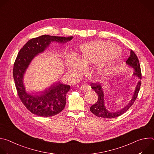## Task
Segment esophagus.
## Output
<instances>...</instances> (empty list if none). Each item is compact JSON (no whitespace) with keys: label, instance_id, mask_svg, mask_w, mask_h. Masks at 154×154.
I'll use <instances>...</instances> for the list:
<instances>
[{"label":"esophagus","instance_id":"34e87169","mask_svg":"<svg viewBox=\"0 0 154 154\" xmlns=\"http://www.w3.org/2000/svg\"><path fill=\"white\" fill-rule=\"evenodd\" d=\"M80 89L83 91V92H86L87 91H89L90 90L91 88V86L89 85H82L80 87Z\"/></svg>","mask_w":154,"mask_h":154}]
</instances>
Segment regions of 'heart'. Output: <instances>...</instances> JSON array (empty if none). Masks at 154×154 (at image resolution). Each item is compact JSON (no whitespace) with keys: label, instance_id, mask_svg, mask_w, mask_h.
I'll list each match as a JSON object with an SVG mask.
<instances>
[{"label":"heart","instance_id":"b5f03b06","mask_svg":"<svg viewBox=\"0 0 154 154\" xmlns=\"http://www.w3.org/2000/svg\"><path fill=\"white\" fill-rule=\"evenodd\" d=\"M118 49L115 44L109 42L97 41L83 44L80 48V58L70 56L67 60L68 67L71 72L77 73L83 69V64L88 66L97 62L96 74L99 77H103L110 72L118 57V53L114 52Z\"/></svg>","mask_w":154,"mask_h":154}]
</instances>
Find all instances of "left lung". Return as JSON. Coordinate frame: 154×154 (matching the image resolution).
Instances as JSON below:
<instances>
[{"mask_svg":"<svg viewBox=\"0 0 154 154\" xmlns=\"http://www.w3.org/2000/svg\"><path fill=\"white\" fill-rule=\"evenodd\" d=\"M126 63L129 66H130L131 68H133L134 69L135 72L134 73V75L135 76L138 77L140 79H141V71L140 62L137 55L135 54V52L132 50L130 51V57L128 58L127 60L126 61ZM141 84V82L138 81V84L136 86L134 94L132 97V99H131L129 103L124 108L116 112H110V111L107 110L105 106L104 100H103L104 94H103V91L102 89L101 85L99 84L98 83H91V88L93 89L95 91V92L97 94L98 99H97V101L90 107L91 112H92L94 115H96L99 118H108V119L115 118L122 115L125 112H127L135 102V100L137 98V96L140 89Z\"/></svg>","mask_w":154,"mask_h":154,"instance_id":"obj_1","label":"left lung"}]
</instances>
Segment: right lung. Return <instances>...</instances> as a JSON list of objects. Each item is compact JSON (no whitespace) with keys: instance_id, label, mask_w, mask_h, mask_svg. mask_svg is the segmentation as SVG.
<instances>
[{"instance_id":"obj_1","label":"right lung","mask_w":154,"mask_h":154,"mask_svg":"<svg viewBox=\"0 0 154 154\" xmlns=\"http://www.w3.org/2000/svg\"><path fill=\"white\" fill-rule=\"evenodd\" d=\"M72 36L42 35L30 39L22 48L16 58L13 66V78L18 96L32 113L39 116L51 117L61 112L66 105L67 93L71 86L58 82L39 96L31 95L26 92L23 77L32 59L42 52L52 41L64 43L72 39Z\"/></svg>"}]
</instances>
